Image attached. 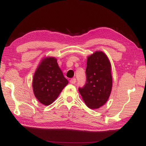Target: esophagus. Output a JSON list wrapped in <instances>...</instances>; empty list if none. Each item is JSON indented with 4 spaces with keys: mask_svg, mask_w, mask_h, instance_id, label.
<instances>
[{
    "mask_svg": "<svg viewBox=\"0 0 146 146\" xmlns=\"http://www.w3.org/2000/svg\"><path fill=\"white\" fill-rule=\"evenodd\" d=\"M76 82V80L75 78H71L70 80V83L72 84H75Z\"/></svg>",
    "mask_w": 146,
    "mask_h": 146,
    "instance_id": "1",
    "label": "esophagus"
}]
</instances>
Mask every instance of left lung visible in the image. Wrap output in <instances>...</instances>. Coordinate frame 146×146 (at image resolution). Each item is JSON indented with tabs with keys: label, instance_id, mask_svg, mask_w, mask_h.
<instances>
[{
	"label": "left lung",
	"instance_id": "left-lung-1",
	"mask_svg": "<svg viewBox=\"0 0 146 146\" xmlns=\"http://www.w3.org/2000/svg\"><path fill=\"white\" fill-rule=\"evenodd\" d=\"M110 60L102 51H95L88 57L86 82L78 91L88 108H99L107 102L113 84Z\"/></svg>",
	"mask_w": 146,
	"mask_h": 146
}]
</instances>
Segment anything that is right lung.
Segmentation results:
<instances>
[{
  "label": "right lung",
  "mask_w": 146,
  "mask_h": 146,
  "mask_svg": "<svg viewBox=\"0 0 146 146\" xmlns=\"http://www.w3.org/2000/svg\"><path fill=\"white\" fill-rule=\"evenodd\" d=\"M68 84L55 57H46L41 60L33 78L34 95L41 104H52Z\"/></svg>",
  "instance_id": "right-lung-1"
}]
</instances>
